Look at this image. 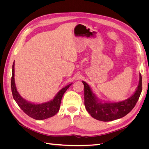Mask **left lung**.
<instances>
[{
    "label": "left lung",
    "mask_w": 149,
    "mask_h": 149,
    "mask_svg": "<svg viewBox=\"0 0 149 149\" xmlns=\"http://www.w3.org/2000/svg\"><path fill=\"white\" fill-rule=\"evenodd\" d=\"M139 83L136 91L124 101L114 103L99 101L89 85L82 81L84 87V105L93 118L104 122L112 121L123 118L136 106L142 92V76L139 74Z\"/></svg>",
    "instance_id": "8db88e82"
}]
</instances>
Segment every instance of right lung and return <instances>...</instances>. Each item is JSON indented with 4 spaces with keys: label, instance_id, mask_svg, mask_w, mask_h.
I'll list each match as a JSON object with an SVG mask.
<instances>
[{
    "label": "right lung",
    "instance_id": "obj_1",
    "mask_svg": "<svg viewBox=\"0 0 149 149\" xmlns=\"http://www.w3.org/2000/svg\"><path fill=\"white\" fill-rule=\"evenodd\" d=\"M14 65L15 63L13 62L12 65L11 89L13 97L17 103V104L20 107V109L30 118L36 120L45 119L55 116L59 111L63 96L71 84L67 85L65 88H62L58 93L53 100L50 101L42 104H38L30 103L22 98L17 91L14 80Z\"/></svg>",
    "mask_w": 149,
    "mask_h": 149
}]
</instances>
